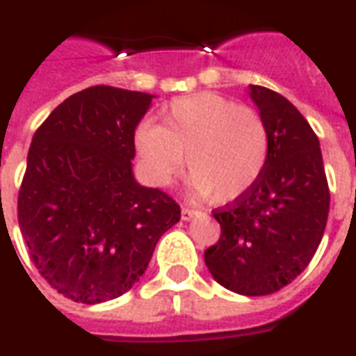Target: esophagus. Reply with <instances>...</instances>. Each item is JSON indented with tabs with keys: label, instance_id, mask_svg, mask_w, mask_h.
<instances>
[{
	"label": "esophagus",
	"instance_id": "34e87169",
	"mask_svg": "<svg viewBox=\"0 0 356 356\" xmlns=\"http://www.w3.org/2000/svg\"><path fill=\"white\" fill-rule=\"evenodd\" d=\"M196 213H198V209L191 208V206H183V208H181V217H183L185 221H188V219H193V217L196 216Z\"/></svg>",
	"mask_w": 356,
	"mask_h": 356
}]
</instances>
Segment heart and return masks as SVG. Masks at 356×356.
<instances>
[{
	"label": "heart",
	"mask_w": 356,
	"mask_h": 356,
	"mask_svg": "<svg viewBox=\"0 0 356 356\" xmlns=\"http://www.w3.org/2000/svg\"><path fill=\"white\" fill-rule=\"evenodd\" d=\"M135 145L148 177L168 185L183 171L191 191L225 204L246 194L261 177L270 152L267 122L252 106L217 93L179 97L162 122L143 124Z\"/></svg>",
	"instance_id": "1"
}]
</instances>
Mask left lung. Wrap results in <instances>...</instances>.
<instances>
[{"mask_svg":"<svg viewBox=\"0 0 356 356\" xmlns=\"http://www.w3.org/2000/svg\"><path fill=\"white\" fill-rule=\"evenodd\" d=\"M267 122L270 152L261 177L211 213L221 225L204 261L217 282L242 296H268L298 278L326 229L330 188L318 137L286 97L250 86Z\"/></svg>","mask_w":356,"mask_h":356,"instance_id":"obj_1","label":"left lung"}]
</instances>
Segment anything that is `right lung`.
<instances>
[{"instance_id":"right-lung-1","label":"right lung","mask_w":356,"mask_h":356,"mask_svg":"<svg viewBox=\"0 0 356 356\" xmlns=\"http://www.w3.org/2000/svg\"><path fill=\"white\" fill-rule=\"evenodd\" d=\"M152 97L88 88L34 133L19 227L40 275L72 301L95 305L131 290L160 236L181 219L170 194L133 177L135 127Z\"/></svg>"}]
</instances>
